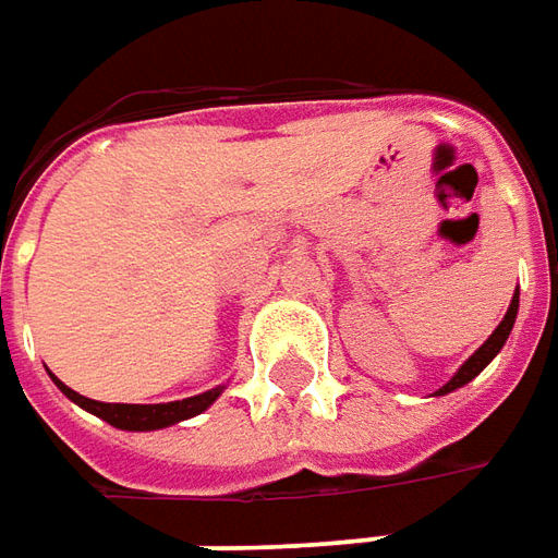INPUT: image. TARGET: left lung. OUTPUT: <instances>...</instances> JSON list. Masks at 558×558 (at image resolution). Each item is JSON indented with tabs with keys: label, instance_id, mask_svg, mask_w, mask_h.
<instances>
[{
	"label": "left lung",
	"instance_id": "left-lung-1",
	"mask_svg": "<svg viewBox=\"0 0 558 558\" xmlns=\"http://www.w3.org/2000/svg\"><path fill=\"white\" fill-rule=\"evenodd\" d=\"M517 311H519V290L513 293V299H510V308H507V314H504V320L498 324V329H495V332L486 339V344H483L480 351H473V357H470L468 363H464V366H461V369H458V373H454L452 378L437 390V397L464 388L468 381H473L476 375L486 369L492 360L498 357V351H501L504 342H507V336H510V329H513V324H517Z\"/></svg>",
	"mask_w": 558,
	"mask_h": 558
}]
</instances>
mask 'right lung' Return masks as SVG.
<instances>
[{
  "label": "right lung",
  "instance_id": "obj_1",
  "mask_svg": "<svg viewBox=\"0 0 558 558\" xmlns=\"http://www.w3.org/2000/svg\"><path fill=\"white\" fill-rule=\"evenodd\" d=\"M54 385L66 397H70L75 407L88 409L97 418H104L119 430H158V427H170V424L185 422L192 415H201L207 407H214V400L222 393V385L214 390H204L198 397H189V400H173V403H155V407H140V403H100V400H88L82 393H75L66 388L60 378H54Z\"/></svg>",
  "mask_w": 558,
  "mask_h": 558
}]
</instances>
